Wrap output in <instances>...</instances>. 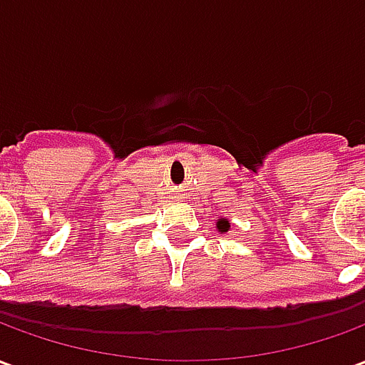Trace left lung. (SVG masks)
Masks as SVG:
<instances>
[{
	"mask_svg": "<svg viewBox=\"0 0 365 365\" xmlns=\"http://www.w3.org/2000/svg\"><path fill=\"white\" fill-rule=\"evenodd\" d=\"M217 227H219V230H221V232H227V230H229V221H219V225H217Z\"/></svg>",
	"mask_w": 365,
	"mask_h": 365,
	"instance_id": "obj_1",
	"label": "left lung"
}]
</instances>
